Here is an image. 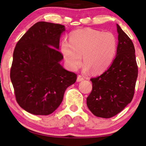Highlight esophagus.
I'll return each instance as SVG.
<instances>
[{"instance_id": "obj_1", "label": "esophagus", "mask_w": 146, "mask_h": 146, "mask_svg": "<svg viewBox=\"0 0 146 146\" xmlns=\"http://www.w3.org/2000/svg\"><path fill=\"white\" fill-rule=\"evenodd\" d=\"M84 80V78L82 76H81V75L78 76V77H77V82H81V81Z\"/></svg>"}]
</instances>
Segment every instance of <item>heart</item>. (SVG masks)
<instances>
[{
    "label": "heart",
    "mask_w": 146,
    "mask_h": 146,
    "mask_svg": "<svg viewBox=\"0 0 146 146\" xmlns=\"http://www.w3.org/2000/svg\"><path fill=\"white\" fill-rule=\"evenodd\" d=\"M117 41L110 32L85 29L72 32L69 43L62 42L61 52L68 66L75 70L82 62L83 56V71L101 73L110 66L117 52Z\"/></svg>",
    "instance_id": "heart-1"
}]
</instances>
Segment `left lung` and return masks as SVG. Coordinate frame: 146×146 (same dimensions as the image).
<instances>
[{"label": "left lung", "instance_id": "1", "mask_svg": "<svg viewBox=\"0 0 146 146\" xmlns=\"http://www.w3.org/2000/svg\"><path fill=\"white\" fill-rule=\"evenodd\" d=\"M116 26V56L102 74L90 79L92 90L86 99L91 112L104 118L117 115L131 102L138 73L132 41L117 24Z\"/></svg>", "mask_w": 146, "mask_h": 146}]
</instances>
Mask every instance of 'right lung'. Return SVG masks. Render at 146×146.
Returning a JSON list of instances; mask_svg holds the SVG:
<instances>
[{
    "instance_id": "add662e5",
    "label": "right lung",
    "mask_w": 146,
    "mask_h": 146,
    "mask_svg": "<svg viewBox=\"0 0 146 146\" xmlns=\"http://www.w3.org/2000/svg\"><path fill=\"white\" fill-rule=\"evenodd\" d=\"M65 27L38 22L18 42L13 52L11 80L17 102L35 115H49L63 100L66 90L75 83L76 74L60 64V38Z\"/></svg>"
}]
</instances>
